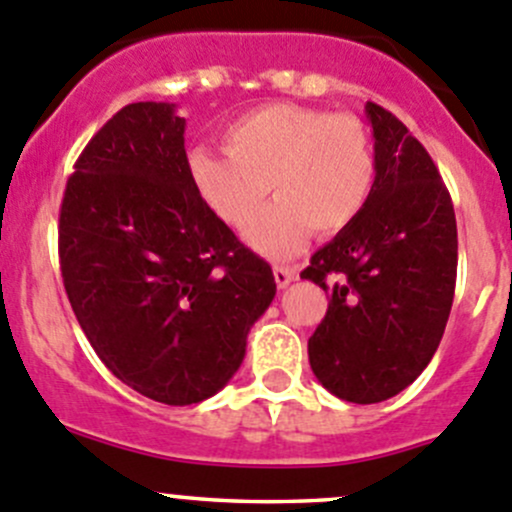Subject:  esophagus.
Wrapping results in <instances>:
<instances>
[{"instance_id":"34e87169","label":"esophagus","mask_w":512,"mask_h":512,"mask_svg":"<svg viewBox=\"0 0 512 512\" xmlns=\"http://www.w3.org/2000/svg\"><path fill=\"white\" fill-rule=\"evenodd\" d=\"M272 272H275V282L277 287H287L292 280H297V270L295 267H287V265H275L272 267Z\"/></svg>"}]
</instances>
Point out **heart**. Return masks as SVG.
<instances>
[{"mask_svg":"<svg viewBox=\"0 0 512 512\" xmlns=\"http://www.w3.org/2000/svg\"><path fill=\"white\" fill-rule=\"evenodd\" d=\"M227 155L197 147L190 180L232 230H245L270 187L272 202L247 237L260 252L287 257L312 235L347 230L375 187V150L355 114L272 102L250 109L222 132Z\"/></svg>","mask_w":512,"mask_h":512,"instance_id":"obj_1","label":"heart"}]
</instances>
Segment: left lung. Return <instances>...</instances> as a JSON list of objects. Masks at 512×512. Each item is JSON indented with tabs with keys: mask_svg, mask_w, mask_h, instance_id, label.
Segmentation results:
<instances>
[{
	"mask_svg": "<svg viewBox=\"0 0 512 512\" xmlns=\"http://www.w3.org/2000/svg\"><path fill=\"white\" fill-rule=\"evenodd\" d=\"M365 112L375 137L370 202L300 275L330 297L307 340L312 372L357 405L418 380L443 340L458 275V225L438 167L393 112L375 102Z\"/></svg>",
	"mask_w": 512,
	"mask_h": 512,
	"instance_id": "8db88e82",
	"label": "left lung"
}]
</instances>
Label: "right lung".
Listing matches in <instances>:
<instances>
[{"mask_svg":"<svg viewBox=\"0 0 512 512\" xmlns=\"http://www.w3.org/2000/svg\"><path fill=\"white\" fill-rule=\"evenodd\" d=\"M59 267L99 360L165 405L225 388L277 290L192 185L185 117L167 102L122 107L74 162Z\"/></svg>","mask_w":512,"mask_h":512,"instance_id":"right-lung-1","label":"right lung"}]
</instances>
